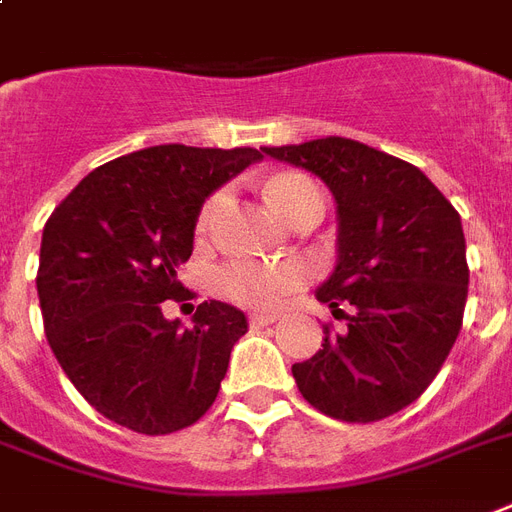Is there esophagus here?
<instances>
[{
    "label": "esophagus",
    "instance_id": "obj_1",
    "mask_svg": "<svg viewBox=\"0 0 512 512\" xmlns=\"http://www.w3.org/2000/svg\"><path fill=\"white\" fill-rule=\"evenodd\" d=\"M279 319L276 311H255V314H249V325L252 327H263V325H273Z\"/></svg>",
    "mask_w": 512,
    "mask_h": 512
}]
</instances>
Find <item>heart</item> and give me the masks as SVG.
Returning a JSON list of instances; mask_svg holds the SVG:
<instances>
[{"mask_svg":"<svg viewBox=\"0 0 512 512\" xmlns=\"http://www.w3.org/2000/svg\"><path fill=\"white\" fill-rule=\"evenodd\" d=\"M317 187L311 185L308 179L298 177V174H282L273 177L265 185V198L268 204L279 214H284L292 204H298L300 198L308 193H314ZM220 195H214L201 209L198 217V230L204 233L212 222V214L217 209ZM303 282V268L298 263H228L217 268L214 273V290L220 292L222 298L241 303V306H273L290 295L292 290H298V284Z\"/></svg>","mask_w":512,"mask_h":512,"instance_id":"obj_1","label":"heart"}]
</instances>
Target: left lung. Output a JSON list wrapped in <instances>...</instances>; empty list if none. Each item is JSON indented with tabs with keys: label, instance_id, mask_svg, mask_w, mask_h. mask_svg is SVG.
Masks as SVG:
<instances>
[{
	"label": "left lung",
	"instance_id": "obj_1",
	"mask_svg": "<svg viewBox=\"0 0 512 512\" xmlns=\"http://www.w3.org/2000/svg\"><path fill=\"white\" fill-rule=\"evenodd\" d=\"M263 152L311 171L335 198L338 260L317 298L346 327L325 325L322 349L292 365L300 395L341 421L403 411L438 376L462 330L470 271L459 214L424 171L354 139Z\"/></svg>",
	"mask_w": 512,
	"mask_h": 512
}]
</instances>
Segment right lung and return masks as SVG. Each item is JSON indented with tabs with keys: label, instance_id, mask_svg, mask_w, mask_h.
Returning <instances> with one entry per match:
<instances>
[{
	"label": "right lung",
	"instance_id": "right-lung-1",
	"mask_svg": "<svg viewBox=\"0 0 512 512\" xmlns=\"http://www.w3.org/2000/svg\"><path fill=\"white\" fill-rule=\"evenodd\" d=\"M260 158L255 147H144L91 171L45 222V335L74 389L109 421L169 435L212 408L247 317L212 300L182 327L161 303L185 292L177 268L193 255L206 198Z\"/></svg>",
	"mask_w": 512,
	"mask_h": 512
}]
</instances>
